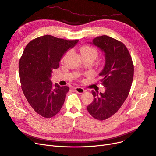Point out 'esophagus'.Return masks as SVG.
<instances>
[{
  "mask_svg": "<svg viewBox=\"0 0 156 156\" xmlns=\"http://www.w3.org/2000/svg\"><path fill=\"white\" fill-rule=\"evenodd\" d=\"M75 90H76V92L77 93H78L79 94H82L85 92V90H84V88H83L81 87H76V88H75Z\"/></svg>",
  "mask_w": 156,
  "mask_h": 156,
  "instance_id": "obj_1",
  "label": "esophagus"
}]
</instances>
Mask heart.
Masks as SVG:
<instances>
[{
    "label": "heart",
    "instance_id": "b5f03b06",
    "mask_svg": "<svg viewBox=\"0 0 156 156\" xmlns=\"http://www.w3.org/2000/svg\"><path fill=\"white\" fill-rule=\"evenodd\" d=\"M69 52L70 51H67L64 53L61 58L62 61H63L67 57V56L69 55ZM80 52L81 53V55H83L84 58H91V59H92L93 61L95 60L98 56V51L97 50V48L89 45L82 46L80 48Z\"/></svg>",
    "mask_w": 156,
    "mask_h": 156
}]
</instances>
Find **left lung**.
Wrapping results in <instances>:
<instances>
[{"instance_id":"8db88e82","label":"left lung","mask_w":156,"mask_h":156,"mask_svg":"<svg viewBox=\"0 0 156 156\" xmlns=\"http://www.w3.org/2000/svg\"><path fill=\"white\" fill-rule=\"evenodd\" d=\"M92 44L105 52V66L100 73L104 93L92 91V103L87 106L94 119H108L119 110L129 94L133 78V64L129 51L122 42L107 35L95 37Z\"/></svg>"}]
</instances>
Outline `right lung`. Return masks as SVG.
<instances>
[{
    "mask_svg": "<svg viewBox=\"0 0 156 156\" xmlns=\"http://www.w3.org/2000/svg\"><path fill=\"white\" fill-rule=\"evenodd\" d=\"M78 41L46 35L31 41L24 48L19 61L21 88L32 108L42 117H54L62 108L69 87L53 84L50 78L59 67L64 53Z\"/></svg>",
    "mask_w": 156,
    "mask_h": 156,
    "instance_id": "1",
    "label": "right lung"
}]
</instances>
